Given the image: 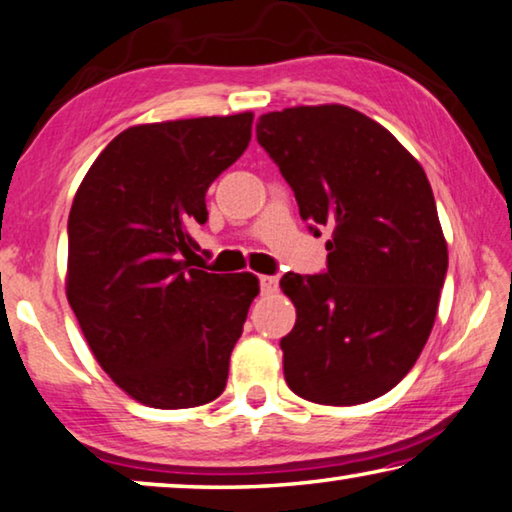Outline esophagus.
Here are the masks:
<instances>
[{
    "label": "esophagus",
    "instance_id": "34e87169",
    "mask_svg": "<svg viewBox=\"0 0 512 512\" xmlns=\"http://www.w3.org/2000/svg\"><path fill=\"white\" fill-rule=\"evenodd\" d=\"M258 283H261V293L263 295L277 293V286H279L277 277H267V274H263V277H258Z\"/></svg>",
    "mask_w": 512,
    "mask_h": 512
}]
</instances>
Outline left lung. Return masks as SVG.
I'll use <instances>...</instances> for the list:
<instances>
[{
	"label": "left lung",
	"mask_w": 512,
	"mask_h": 512,
	"mask_svg": "<svg viewBox=\"0 0 512 512\" xmlns=\"http://www.w3.org/2000/svg\"><path fill=\"white\" fill-rule=\"evenodd\" d=\"M256 137L313 235L332 229L327 270L283 274L297 320L281 338L297 396L359 405L391 391L435 325L448 251L421 164L345 105L263 114Z\"/></svg>",
	"instance_id": "obj_1"
}]
</instances>
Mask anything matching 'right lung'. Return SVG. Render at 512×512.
<instances>
[{
    "label": "right lung",
    "mask_w": 512,
    "mask_h": 512,
    "mask_svg": "<svg viewBox=\"0 0 512 512\" xmlns=\"http://www.w3.org/2000/svg\"><path fill=\"white\" fill-rule=\"evenodd\" d=\"M254 114L135 125L86 171L68 217L66 295L112 380L157 410L226 387L258 279L199 270L206 192L245 153Z\"/></svg>",
    "instance_id": "1"
}]
</instances>
